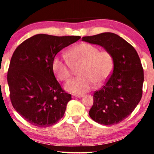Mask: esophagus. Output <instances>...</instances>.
I'll return each mask as SVG.
<instances>
[{"label":"esophagus","mask_w":154,"mask_h":154,"mask_svg":"<svg viewBox=\"0 0 154 154\" xmlns=\"http://www.w3.org/2000/svg\"><path fill=\"white\" fill-rule=\"evenodd\" d=\"M73 96L76 97V98H82L84 95H74Z\"/></svg>","instance_id":"1"}]
</instances>
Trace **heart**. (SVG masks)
Listing matches in <instances>:
<instances>
[{
	"label": "heart",
	"mask_w": 154,
	"mask_h": 154,
	"mask_svg": "<svg viewBox=\"0 0 154 154\" xmlns=\"http://www.w3.org/2000/svg\"><path fill=\"white\" fill-rule=\"evenodd\" d=\"M80 64L79 77L65 85V90L81 95L90 91L94 85H100L110 77L114 66L112 55L107 51H99L92 44L82 43L74 46L66 57H55L52 69L59 80L66 82L72 75V66Z\"/></svg>",
	"instance_id": "1"
}]
</instances>
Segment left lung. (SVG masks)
Returning a JSON list of instances; mask_svg holds the SVG:
<instances>
[{
    "instance_id": "obj_1",
    "label": "left lung",
    "mask_w": 154,
    "mask_h": 154,
    "mask_svg": "<svg viewBox=\"0 0 154 154\" xmlns=\"http://www.w3.org/2000/svg\"><path fill=\"white\" fill-rule=\"evenodd\" d=\"M82 41L104 48L114 61L112 74L105 85L94 93L89 115L103 125L121 122L142 98L144 74L138 54L126 40L112 32L83 37Z\"/></svg>"
}]
</instances>
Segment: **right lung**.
Segmentation results:
<instances>
[{
  "label": "right lung",
  "mask_w": 154,
  "mask_h": 154,
  "mask_svg": "<svg viewBox=\"0 0 154 154\" xmlns=\"http://www.w3.org/2000/svg\"><path fill=\"white\" fill-rule=\"evenodd\" d=\"M79 36L38 34L26 39L12 55L7 75L10 99L26 122L39 128L57 123L72 99L56 80L53 60Z\"/></svg>",
  "instance_id": "obj_1"
}]
</instances>
